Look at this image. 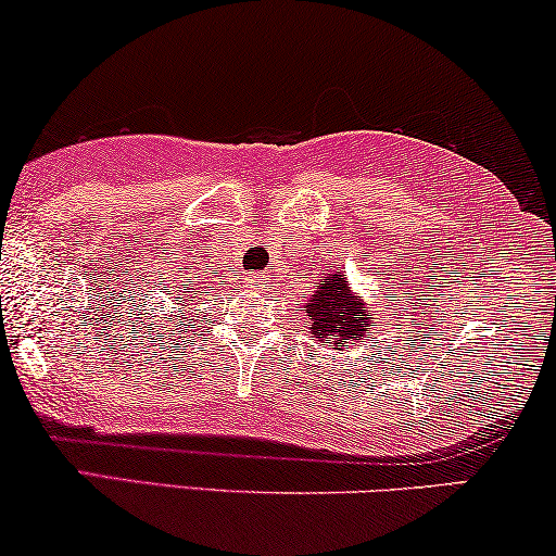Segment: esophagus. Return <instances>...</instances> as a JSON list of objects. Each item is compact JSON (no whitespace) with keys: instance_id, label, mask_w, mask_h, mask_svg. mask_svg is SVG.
I'll return each mask as SVG.
<instances>
[{"instance_id":"34e87169","label":"esophagus","mask_w":556,"mask_h":556,"mask_svg":"<svg viewBox=\"0 0 556 556\" xmlns=\"http://www.w3.org/2000/svg\"><path fill=\"white\" fill-rule=\"evenodd\" d=\"M265 280H268V278H265L263 273H255V276H248V288H261V286L265 283Z\"/></svg>"}]
</instances>
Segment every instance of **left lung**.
Wrapping results in <instances>:
<instances>
[{
  "label": "left lung",
  "mask_w": 556,
  "mask_h": 556,
  "mask_svg": "<svg viewBox=\"0 0 556 556\" xmlns=\"http://www.w3.org/2000/svg\"><path fill=\"white\" fill-rule=\"evenodd\" d=\"M311 316V333L321 344H333V349L344 344V339L356 341L364 333H369L371 318L377 311H369L364 303L352 295L349 283L341 276L326 273L318 291L311 303L303 306Z\"/></svg>",
  "instance_id": "8db88e82"
}]
</instances>
